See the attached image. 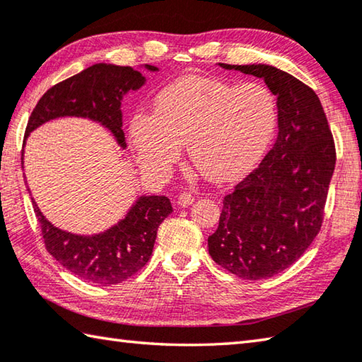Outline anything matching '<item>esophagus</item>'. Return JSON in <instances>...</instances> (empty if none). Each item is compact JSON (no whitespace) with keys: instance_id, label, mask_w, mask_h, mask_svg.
<instances>
[{"instance_id":"1","label":"esophagus","mask_w":362,"mask_h":362,"mask_svg":"<svg viewBox=\"0 0 362 362\" xmlns=\"http://www.w3.org/2000/svg\"><path fill=\"white\" fill-rule=\"evenodd\" d=\"M193 196L189 194V193H180L179 194V198H177V204H179L180 207H188V206H192L193 204Z\"/></svg>"}]
</instances>
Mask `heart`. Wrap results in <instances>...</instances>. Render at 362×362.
<instances>
[{"label":"heart","mask_w":362,"mask_h":362,"mask_svg":"<svg viewBox=\"0 0 362 362\" xmlns=\"http://www.w3.org/2000/svg\"><path fill=\"white\" fill-rule=\"evenodd\" d=\"M277 122V98L266 85L185 76L156 95L153 115L131 118L129 141L148 174L166 175L187 144L206 179L231 182L266 155Z\"/></svg>","instance_id":"obj_1"}]
</instances>
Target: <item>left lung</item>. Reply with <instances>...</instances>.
<instances>
[{"instance_id":"1","label":"left lung","mask_w":362,"mask_h":362,"mask_svg":"<svg viewBox=\"0 0 362 362\" xmlns=\"http://www.w3.org/2000/svg\"><path fill=\"white\" fill-rule=\"evenodd\" d=\"M218 66L264 81L277 96L279 134L258 169L225 196L209 253L240 279H269L298 261L320 233L336 147L320 98L305 83L271 64Z\"/></svg>"}]
</instances>
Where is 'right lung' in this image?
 <instances>
[{"label":"right lung","instance_id":"right-lung-1","mask_svg":"<svg viewBox=\"0 0 362 362\" xmlns=\"http://www.w3.org/2000/svg\"><path fill=\"white\" fill-rule=\"evenodd\" d=\"M141 68L148 72L158 71L150 64H142ZM146 81L141 71L131 66L96 63L57 83L45 91L33 109L23 147L28 136L41 124L62 117H77L100 123L114 136L118 147L124 150L122 101L128 91H137ZM31 201L41 223L47 252L78 279L103 286L122 284L147 264L158 226L173 212L166 196L142 194L137 196L115 225L106 231L83 235L54 226L39 210L35 199Z\"/></svg>","mask_w":362,"mask_h":362}]
</instances>
